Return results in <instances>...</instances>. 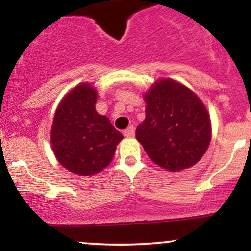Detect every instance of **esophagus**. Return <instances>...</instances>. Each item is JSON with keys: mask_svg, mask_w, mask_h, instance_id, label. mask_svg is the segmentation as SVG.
Masks as SVG:
<instances>
[{"mask_svg": "<svg viewBox=\"0 0 251 251\" xmlns=\"http://www.w3.org/2000/svg\"><path fill=\"white\" fill-rule=\"evenodd\" d=\"M124 135H125V137H127V138H132V137H134V127L133 126H128L127 128L125 129V131H124Z\"/></svg>", "mask_w": 251, "mask_h": 251, "instance_id": "esophagus-1", "label": "esophagus"}]
</instances>
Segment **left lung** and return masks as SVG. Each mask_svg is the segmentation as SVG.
<instances>
[{
    "mask_svg": "<svg viewBox=\"0 0 251 251\" xmlns=\"http://www.w3.org/2000/svg\"><path fill=\"white\" fill-rule=\"evenodd\" d=\"M144 100L146 117L135 137L150 159L171 172L200 162L211 140V120L197 94L176 80L159 79Z\"/></svg>",
    "mask_w": 251,
    "mask_h": 251,
    "instance_id": "8db88e82",
    "label": "left lung"
}]
</instances>
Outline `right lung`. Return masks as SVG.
<instances>
[{"label": "right lung", "instance_id": "1", "mask_svg": "<svg viewBox=\"0 0 251 251\" xmlns=\"http://www.w3.org/2000/svg\"><path fill=\"white\" fill-rule=\"evenodd\" d=\"M98 92L88 82L75 86L57 105L50 129L54 155L72 174L93 176L113 159L123 134L96 111Z\"/></svg>", "mask_w": 251, "mask_h": 251}]
</instances>
